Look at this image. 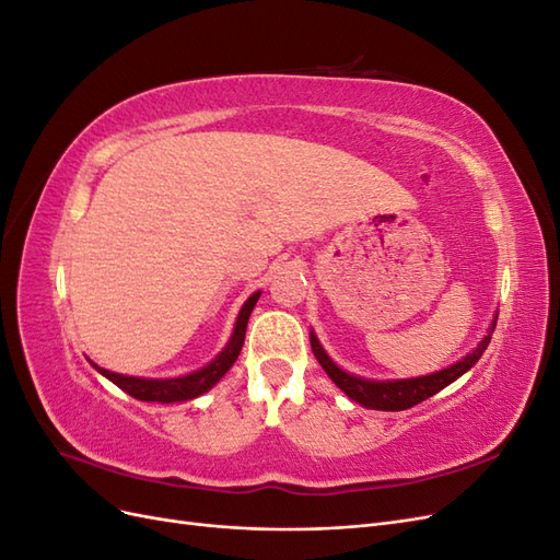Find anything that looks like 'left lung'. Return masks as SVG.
<instances>
[{
    "label": "left lung",
    "mask_w": 560,
    "mask_h": 560,
    "mask_svg": "<svg viewBox=\"0 0 560 560\" xmlns=\"http://www.w3.org/2000/svg\"><path fill=\"white\" fill-rule=\"evenodd\" d=\"M495 325L490 327L488 336H483V341L479 343L477 350H471L465 360L455 362L453 366L436 371V374L430 376H420V378H409V381H364L358 376L346 374L343 369H338L329 358L327 352L322 350V346L317 343V338L311 334V346L317 362L322 364V369L327 371V376L343 389V393L354 399L358 404L366 406V409H376V411H404L411 409V406L430 399L432 395H436L439 389H444L446 385H451L455 378H460L465 371H469L474 364L479 362V358L483 354V350L490 343V336H493Z\"/></svg>",
    "instance_id": "left-lung-1"
}]
</instances>
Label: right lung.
<instances>
[{
	"label": "right lung",
	"mask_w": 560,
	"mask_h": 560,
	"mask_svg": "<svg viewBox=\"0 0 560 560\" xmlns=\"http://www.w3.org/2000/svg\"><path fill=\"white\" fill-rule=\"evenodd\" d=\"M259 301V292L252 294L245 306L238 315V322H235V329L231 336V343L226 346V350L219 354L214 362H210L206 369L196 371V374L189 376H182V378H167V381H151V378H135V376H121V374H114V371L107 369H100L95 366L100 374L107 376L114 385H118L128 393L130 397L140 399V401H159V404H173V401H186V399H194L200 397L202 393H208V389L222 378L226 371L233 366V362L238 360V354L243 350L245 343V329H247V319L249 313L254 311Z\"/></svg>",
	"instance_id": "right-lung-1"
}]
</instances>
